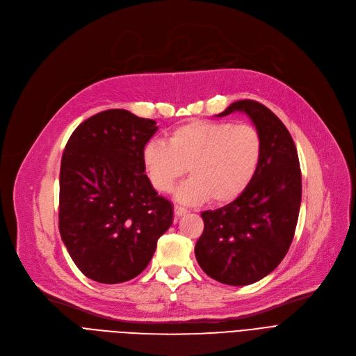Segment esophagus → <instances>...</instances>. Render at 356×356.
Here are the masks:
<instances>
[{
  "label": "esophagus",
  "mask_w": 356,
  "mask_h": 356,
  "mask_svg": "<svg viewBox=\"0 0 356 356\" xmlns=\"http://www.w3.org/2000/svg\"><path fill=\"white\" fill-rule=\"evenodd\" d=\"M186 213H188V209H184V208L179 207V204H176V207H175V215H176L177 218H180V216H183V215H186Z\"/></svg>",
  "instance_id": "esophagus-1"
}]
</instances>
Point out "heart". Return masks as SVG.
I'll list each match as a JSON object with an SVG mask.
<instances>
[{"instance_id":"b5f03b06","label":"heart","mask_w":356,"mask_h":356,"mask_svg":"<svg viewBox=\"0 0 356 356\" xmlns=\"http://www.w3.org/2000/svg\"><path fill=\"white\" fill-rule=\"evenodd\" d=\"M263 154V140L251 124L193 120L173 128L163 140L143 148L144 170L157 192L168 193L184 176H192L176 191L181 203L212 197L228 203L244 193Z\"/></svg>"}]
</instances>
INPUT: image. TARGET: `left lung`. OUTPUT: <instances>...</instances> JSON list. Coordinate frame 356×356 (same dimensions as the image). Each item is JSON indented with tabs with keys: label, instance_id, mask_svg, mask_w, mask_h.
I'll list each match as a JSON object with an SVG mask.
<instances>
[{
	"label": "left lung",
	"instance_id": "8db88e82",
	"mask_svg": "<svg viewBox=\"0 0 356 356\" xmlns=\"http://www.w3.org/2000/svg\"><path fill=\"white\" fill-rule=\"evenodd\" d=\"M245 112L263 140L258 170L244 193L215 211L202 212L203 234L195 255L216 282L248 286L264 278L286 257L302 203V172L286 125L251 99L231 104L218 117Z\"/></svg>",
	"mask_w": 356,
	"mask_h": 356
}]
</instances>
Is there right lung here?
<instances>
[{
	"instance_id": "add662e5",
	"label": "right lung",
	"mask_w": 356,
	"mask_h": 356,
	"mask_svg": "<svg viewBox=\"0 0 356 356\" xmlns=\"http://www.w3.org/2000/svg\"><path fill=\"white\" fill-rule=\"evenodd\" d=\"M156 121L108 109L73 131L62 156L59 231L76 267L93 282L137 277L170 228L173 207L144 173L143 148Z\"/></svg>"
}]
</instances>
